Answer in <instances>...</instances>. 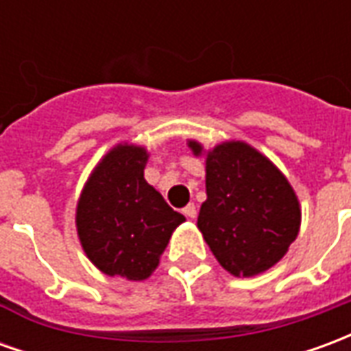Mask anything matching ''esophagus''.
<instances>
[{
    "mask_svg": "<svg viewBox=\"0 0 351 351\" xmlns=\"http://www.w3.org/2000/svg\"><path fill=\"white\" fill-rule=\"evenodd\" d=\"M182 213L186 214V216H188V218H191V220H193V218H195V216H197V208H195V205H193V203H190V205H186L182 208Z\"/></svg>",
    "mask_w": 351,
    "mask_h": 351,
    "instance_id": "obj_1",
    "label": "esophagus"
}]
</instances>
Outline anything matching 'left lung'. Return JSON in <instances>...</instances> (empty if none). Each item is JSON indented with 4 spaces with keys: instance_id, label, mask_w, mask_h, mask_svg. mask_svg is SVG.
Instances as JSON below:
<instances>
[{
    "instance_id": "left-lung-1",
    "label": "left lung",
    "mask_w": 351,
    "mask_h": 351,
    "mask_svg": "<svg viewBox=\"0 0 351 351\" xmlns=\"http://www.w3.org/2000/svg\"><path fill=\"white\" fill-rule=\"evenodd\" d=\"M188 146L203 154L197 141ZM206 201L197 228L218 263L235 276L265 272L286 256L301 226L293 188L269 158L241 141L206 152Z\"/></svg>"
}]
</instances>
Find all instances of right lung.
Returning a JSON list of instances; mask_svg holds the SVG:
<instances>
[{"mask_svg": "<svg viewBox=\"0 0 351 351\" xmlns=\"http://www.w3.org/2000/svg\"><path fill=\"white\" fill-rule=\"evenodd\" d=\"M146 161L148 152L143 146H114L80 193V244L88 259L108 276L148 278L173 231L186 220L146 182Z\"/></svg>", "mask_w": 351, "mask_h": 351, "instance_id": "1", "label": "right lung"}]
</instances>
